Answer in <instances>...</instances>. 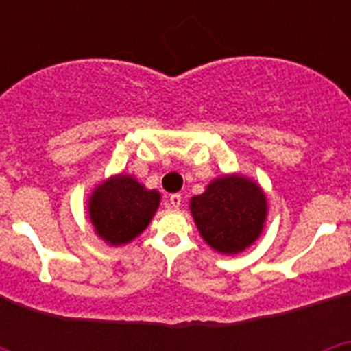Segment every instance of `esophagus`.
Wrapping results in <instances>:
<instances>
[{
    "mask_svg": "<svg viewBox=\"0 0 351 351\" xmlns=\"http://www.w3.org/2000/svg\"><path fill=\"white\" fill-rule=\"evenodd\" d=\"M181 202H182V197L179 193H173L169 197V204L170 207H173V209H179V207H181Z\"/></svg>",
    "mask_w": 351,
    "mask_h": 351,
    "instance_id": "1",
    "label": "esophagus"
}]
</instances>
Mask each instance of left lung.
I'll return each mask as SVG.
<instances>
[{"label": "left lung", "instance_id": "1", "mask_svg": "<svg viewBox=\"0 0 351 351\" xmlns=\"http://www.w3.org/2000/svg\"><path fill=\"white\" fill-rule=\"evenodd\" d=\"M190 207L206 243L225 255L250 246L262 232L267 214L265 195L241 176L213 181L206 193L191 198Z\"/></svg>", "mask_w": 351, "mask_h": 351}]
</instances>
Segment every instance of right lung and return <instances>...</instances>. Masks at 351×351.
Wrapping results in <instances>:
<instances>
[{"label":"right lung","instance_id":"obj_1","mask_svg":"<svg viewBox=\"0 0 351 351\" xmlns=\"http://www.w3.org/2000/svg\"><path fill=\"white\" fill-rule=\"evenodd\" d=\"M160 206V193L145 190L130 176H116L98 186L89 200L96 234L108 244H125L144 232Z\"/></svg>","mask_w":351,"mask_h":351}]
</instances>
